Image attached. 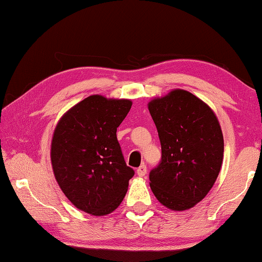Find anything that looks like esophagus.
<instances>
[{"label":"esophagus","mask_w":262,"mask_h":262,"mask_svg":"<svg viewBox=\"0 0 262 262\" xmlns=\"http://www.w3.org/2000/svg\"><path fill=\"white\" fill-rule=\"evenodd\" d=\"M137 174H138V177H145V174H146V166H145V164H142V166H139L137 168Z\"/></svg>","instance_id":"1"}]
</instances>
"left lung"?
Segmentation results:
<instances>
[{"label":"left lung","instance_id":"obj_1","mask_svg":"<svg viewBox=\"0 0 262 262\" xmlns=\"http://www.w3.org/2000/svg\"><path fill=\"white\" fill-rule=\"evenodd\" d=\"M161 143L150 187L168 209H191L205 198L221 170L224 141L216 116L192 93L177 89L149 102Z\"/></svg>","mask_w":262,"mask_h":262}]
</instances>
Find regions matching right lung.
<instances>
[{"mask_svg":"<svg viewBox=\"0 0 262 262\" xmlns=\"http://www.w3.org/2000/svg\"><path fill=\"white\" fill-rule=\"evenodd\" d=\"M130 100L92 95L64 114L51 144L53 173L67 198L84 212L103 216L119 206L135 170L124 160L117 127Z\"/></svg>","mask_w":262,"mask_h":262,"instance_id":"obj_1","label":"right lung"}]
</instances>
